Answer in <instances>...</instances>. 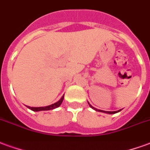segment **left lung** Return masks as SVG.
<instances>
[{"label":"left lung","mask_w":150,"mask_h":150,"mask_svg":"<svg viewBox=\"0 0 150 150\" xmlns=\"http://www.w3.org/2000/svg\"><path fill=\"white\" fill-rule=\"evenodd\" d=\"M88 105H89V103H88ZM89 106L91 107L92 109H93L94 110H96V111H99V112H106V113H110V114H113V113H116V112H120L121 111V110H118V111H103V110H98V109H96V108H94V107H93L91 105H89Z\"/></svg>","instance_id":"8db88e82"}]
</instances>
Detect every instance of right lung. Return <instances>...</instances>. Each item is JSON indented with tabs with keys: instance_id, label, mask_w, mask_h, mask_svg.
<instances>
[{
	"instance_id": "obj_1",
	"label": "right lung",
	"mask_w": 150,
	"mask_h": 150,
	"mask_svg": "<svg viewBox=\"0 0 150 150\" xmlns=\"http://www.w3.org/2000/svg\"><path fill=\"white\" fill-rule=\"evenodd\" d=\"M64 100V95L62 96V98L60 99V100L56 102L54 104H52L50 105H48V106L45 107H30V106H27L29 109H30L33 111H35V112H38V111H42V110H54L56 108L59 107L61 105H62V101Z\"/></svg>"
}]
</instances>
